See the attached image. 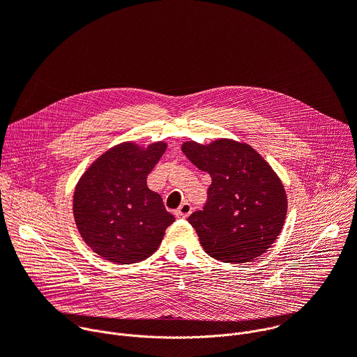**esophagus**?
<instances>
[{
	"instance_id": "1",
	"label": "esophagus",
	"mask_w": 357,
	"mask_h": 357,
	"mask_svg": "<svg viewBox=\"0 0 357 357\" xmlns=\"http://www.w3.org/2000/svg\"><path fill=\"white\" fill-rule=\"evenodd\" d=\"M192 213V206L189 205L188 202H183L182 205L176 209V212H175V215H176V218H188L189 215Z\"/></svg>"
}]
</instances>
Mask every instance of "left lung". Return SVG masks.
<instances>
[{
    "instance_id": "obj_1",
    "label": "left lung",
    "mask_w": 357,
    "mask_h": 357,
    "mask_svg": "<svg viewBox=\"0 0 357 357\" xmlns=\"http://www.w3.org/2000/svg\"><path fill=\"white\" fill-rule=\"evenodd\" d=\"M182 152L212 178L206 205L188 218L203 250L231 264L260 257L280 236L287 216L278 175L256 149L229 138L206 145L186 141Z\"/></svg>"
}]
</instances>
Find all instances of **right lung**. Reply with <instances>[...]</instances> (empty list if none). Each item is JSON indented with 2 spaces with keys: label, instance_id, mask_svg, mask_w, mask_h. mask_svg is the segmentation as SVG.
<instances>
[{
  "label": "right lung",
  "instance_id": "1",
  "mask_svg": "<svg viewBox=\"0 0 357 357\" xmlns=\"http://www.w3.org/2000/svg\"><path fill=\"white\" fill-rule=\"evenodd\" d=\"M167 149L164 141L142 148L123 142L101 154L82 175L73 195V216L86 244L112 263L148 259L175 218L146 176Z\"/></svg>",
  "mask_w": 357,
  "mask_h": 357
}]
</instances>
